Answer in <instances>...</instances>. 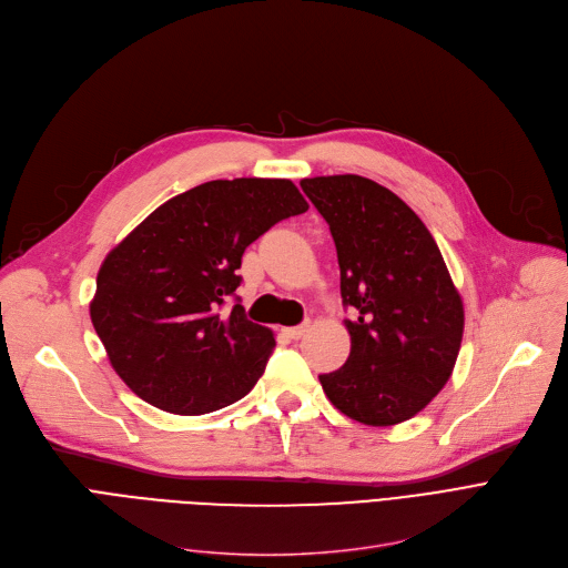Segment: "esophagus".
<instances>
[{
  "label": "esophagus",
  "instance_id": "esophagus-1",
  "mask_svg": "<svg viewBox=\"0 0 568 568\" xmlns=\"http://www.w3.org/2000/svg\"><path fill=\"white\" fill-rule=\"evenodd\" d=\"M283 332H285V336H287V338L296 341V338H302V336L308 332V324H300V326H287V329H283Z\"/></svg>",
  "mask_w": 568,
  "mask_h": 568
}]
</instances>
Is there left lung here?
I'll return each mask as SVG.
<instances>
[{"label": "left lung", "instance_id": "left-lung-1", "mask_svg": "<svg viewBox=\"0 0 568 568\" xmlns=\"http://www.w3.org/2000/svg\"><path fill=\"white\" fill-rule=\"evenodd\" d=\"M329 223L349 356L320 375L349 419L394 426L422 412L452 377L463 341V300L433 234L389 189L359 174L302 179Z\"/></svg>", "mask_w": 568, "mask_h": 568}]
</instances>
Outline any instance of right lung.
<instances>
[{"label": "right lung", "instance_id": "add662e5", "mask_svg": "<svg viewBox=\"0 0 568 568\" xmlns=\"http://www.w3.org/2000/svg\"><path fill=\"white\" fill-rule=\"evenodd\" d=\"M306 209L290 179H216L154 209L108 253L89 315L135 396L195 416L253 389L274 334L239 302L223 308L246 246Z\"/></svg>", "mask_w": 568, "mask_h": 568}]
</instances>
